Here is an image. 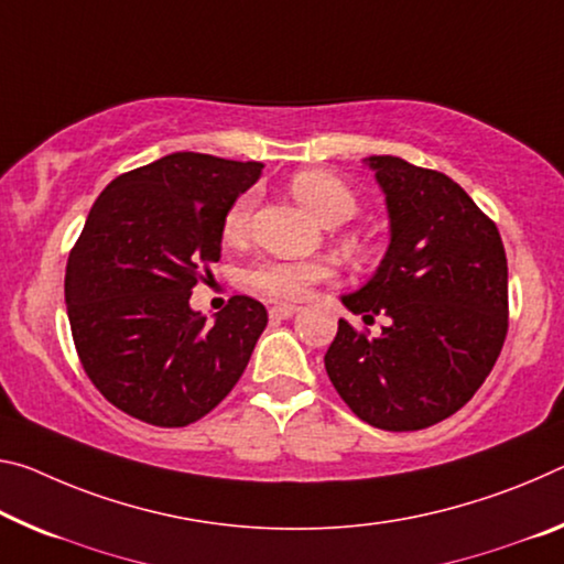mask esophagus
<instances>
[{"mask_svg": "<svg viewBox=\"0 0 564 564\" xmlns=\"http://www.w3.org/2000/svg\"><path fill=\"white\" fill-rule=\"evenodd\" d=\"M268 314H271V318L285 321V318H293L299 314V306H293V303H279V306H273Z\"/></svg>", "mask_w": 564, "mask_h": 564, "instance_id": "1", "label": "esophagus"}]
</instances>
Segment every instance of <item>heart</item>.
Returning a JSON list of instances; mask_svg holds the SVG:
<instances>
[{"instance_id": "b5f03b06", "label": "heart", "mask_w": 564, "mask_h": 564, "mask_svg": "<svg viewBox=\"0 0 564 564\" xmlns=\"http://www.w3.org/2000/svg\"><path fill=\"white\" fill-rule=\"evenodd\" d=\"M289 191L324 226H338L356 213L351 187L328 170H299L291 177ZM250 208H253V193L238 195L223 218V236L228 240L243 236ZM328 273L330 268L321 261H265L250 273V283L265 296L296 301L306 296L311 285L328 279Z\"/></svg>"}]
</instances>
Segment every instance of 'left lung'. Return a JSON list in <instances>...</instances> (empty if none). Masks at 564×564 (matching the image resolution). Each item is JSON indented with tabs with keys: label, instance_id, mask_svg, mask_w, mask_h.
Returning a JSON list of instances; mask_svg holds the SVG:
<instances>
[{
	"label": "left lung",
	"instance_id": "1",
	"mask_svg": "<svg viewBox=\"0 0 564 564\" xmlns=\"http://www.w3.org/2000/svg\"><path fill=\"white\" fill-rule=\"evenodd\" d=\"M364 163L387 198L389 248L341 303L389 326L369 338L341 318L324 364L366 424L416 432L467 404L502 351L507 256L495 223L452 177L394 155Z\"/></svg>",
	"mask_w": 564,
	"mask_h": 564
}]
</instances>
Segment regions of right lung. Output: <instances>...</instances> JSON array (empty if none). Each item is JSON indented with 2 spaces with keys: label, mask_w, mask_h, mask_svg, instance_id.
Returning a JSON list of instances; mask_svg holds the SVG:
<instances>
[{
  "label": "right lung",
  "mask_w": 564,
  "mask_h": 564,
  "mask_svg": "<svg viewBox=\"0 0 564 564\" xmlns=\"http://www.w3.org/2000/svg\"><path fill=\"white\" fill-rule=\"evenodd\" d=\"M261 170L173 153L115 177L95 200L69 253L65 301L87 377L124 414L187 426L246 371L268 324L263 303L234 296L208 321L191 293L210 279L223 218Z\"/></svg>",
  "instance_id": "1"
}]
</instances>
